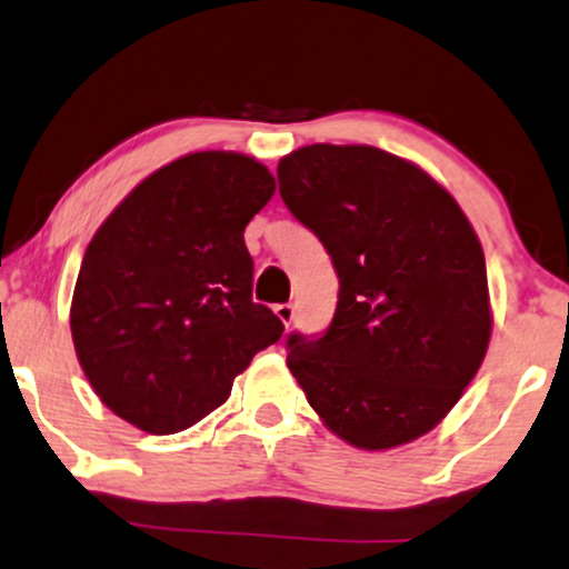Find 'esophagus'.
Masks as SVG:
<instances>
[{
	"label": "esophagus",
	"instance_id": "esophagus-1",
	"mask_svg": "<svg viewBox=\"0 0 569 569\" xmlns=\"http://www.w3.org/2000/svg\"><path fill=\"white\" fill-rule=\"evenodd\" d=\"M276 315H278V320L289 328V325L293 322V317H297V309H293V305H278Z\"/></svg>",
	"mask_w": 569,
	"mask_h": 569
}]
</instances>
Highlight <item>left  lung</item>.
<instances>
[{"instance_id":"left-lung-1","label":"left lung","mask_w":569,"mask_h":569,"mask_svg":"<svg viewBox=\"0 0 569 569\" xmlns=\"http://www.w3.org/2000/svg\"><path fill=\"white\" fill-rule=\"evenodd\" d=\"M280 197L338 272L320 338L289 336V369L332 435L390 450L437 427L491 338L473 226L427 171L372 146L317 142L278 163Z\"/></svg>"}]
</instances>
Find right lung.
Here are the masks:
<instances>
[{
	"instance_id": "obj_1",
	"label": "right lung",
	"mask_w": 569,
	"mask_h": 569,
	"mask_svg": "<svg viewBox=\"0 0 569 569\" xmlns=\"http://www.w3.org/2000/svg\"><path fill=\"white\" fill-rule=\"evenodd\" d=\"M272 192L254 158L200 150L142 179L90 239L70 328L90 388L119 419L148 435L192 427L283 336L252 301L244 244Z\"/></svg>"
}]
</instances>
